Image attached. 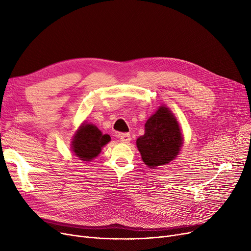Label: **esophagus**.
I'll use <instances>...</instances> for the list:
<instances>
[{"mask_svg":"<svg viewBox=\"0 0 251 251\" xmlns=\"http://www.w3.org/2000/svg\"><path fill=\"white\" fill-rule=\"evenodd\" d=\"M119 138H120V141L123 143H129L131 140V136L129 133H122L119 135Z\"/></svg>","mask_w":251,"mask_h":251,"instance_id":"1","label":"esophagus"}]
</instances>
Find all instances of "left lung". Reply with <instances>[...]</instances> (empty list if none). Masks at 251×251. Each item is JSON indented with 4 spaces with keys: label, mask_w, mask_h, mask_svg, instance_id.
<instances>
[{
    "label": "left lung",
    "mask_w": 251,
    "mask_h": 251,
    "mask_svg": "<svg viewBox=\"0 0 251 251\" xmlns=\"http://www.w3.org/2000/svg\"><path fill=\"white\" fill-rule=\"evenodd\" d=\"M181 131L173 114L161 107L146 123V133L136 146L142 161L150 168L166 165L175 159L182 147Z\"/></svg>",
    "instance_id": "1"
}]
</instances>
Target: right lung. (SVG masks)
Segmentation results:
<instances>
[{
  "mask_svg": "<svg viewBox=\"0 0 251 251\" xmlns=\"http://www.w3.org/2000/svg\"><path fill=\"white\" fill-rule=\"evenodd\" d=\"M110 140V135L102 134L95 125L84 124L74 136L72 150L81 161L89 162L99 155L101 148Z\"/></svg>",
  "mask_w": 251,
  "mask_h": 251,
  "instance_id": "obj_1",
  "label": "right lung"
}]
</instances>
